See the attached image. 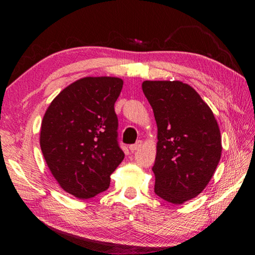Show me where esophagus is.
<instances>
[{
  "label": "esophagus",
  "instance_id": "esophagus-1",
  "mask_svg": "<svg viewBox=\"0 0 255 255\" xmlns=\"http://www.w3.org/2000/svg\"><path fill=\"white\" fill-rule=\"evenodd\" d=\"M140 146H141V140H138V141H136L135 144H132V145L129 146V149H130L131 152H135V150H137L138 148H139Z\"/></svg>",
  "mask_w": 255,
  "mask_h": 255
}]
</instances>
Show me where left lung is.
Here are the masks:
<instances>
[{"instance_id":"1","label":"left lung","mask_w":255,"mask_h":255,"mask_svg":"<svg viewBox=\"0 0 255 255\" xmlns=\"http://www.w3.org/2000/svg\"><path fill=\"white\" fill-rule=\"evenodd\" d=\"M141 89L157 125L154 191L174 205L197 197L214 175L222 137L213 111L180 81H145Z\"/></svg>"}]
</instances>
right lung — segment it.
Instances as JSON below:
<instances>
[{
    "instance_id": "right-lung-1",
    "label": "right lung",
    "mask_w": 255,
    "mask_h": 255,
    "mask_svg": "<svg viewBox=\"0 0 255 255\" xmlns=\"http://www.w3.org/2000/svg\"><path fill=\"white\" fill-rule=\"evenodd\" d=\"M123 84L118 77L81 79L54 99L42 119L47 165L60 187L80 199L109 188L111 173L125 157L115 112Z\"/></svg>"
}]
</instances>
